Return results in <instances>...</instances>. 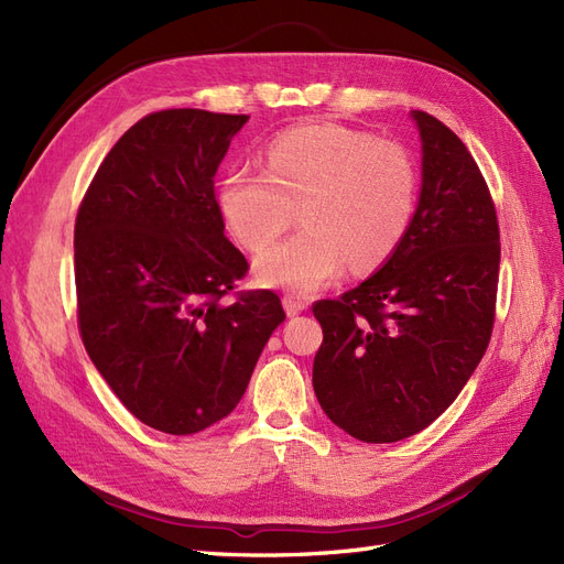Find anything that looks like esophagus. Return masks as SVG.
<instances>
[{
  "label": "esophagus",
  "instance_id": "34e87169",
  "mask_svg": "<svg viewBox=\"0 0 564 564\" xmlns=\"http://www.w3.org/2000/svg\"><path fill=\"white\" fill-rule=\"evenodd\" d=\"M282 305H284V311H286L289 317H294V315L303 313V308H305V303H303L299 296H292V294H286V296L282 299Z\"/></svg>",
  "mask_w": 564,
  "mask_h": 564
}]
</instances>
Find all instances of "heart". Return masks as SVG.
Instances as JSON below:
<instances>
[{
	"instance_id": "1",
	"label": "heart",
	"mask_w": 564,
	"mask_h": 564,
	"mask_svg": "<svg viewBox=\"0 0 564 564\" xmlns=\"http://www.w3.org/2000/svg\"><path fill=\"white\" fill-rule=\"evenodd\" d=\"M218 207L237 242L268 249L292 228L303 232L256 261L268 286L311 294L350 263L371 270L395 251L416 209V166L392 141L338 124L280 133L265 150V172L220 181Z\"/></svg>"
}]
</instances>
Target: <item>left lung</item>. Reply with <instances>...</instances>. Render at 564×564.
I'll return each instance as SVG.
<instances>
[{
	"label": "left lung",
	"mask_w": 564,
	"mask_h": 564,
	"mask_svg": "<svg viewBox=\"0 0 564 564\" xmlns=\"http://www.w3.org/2000/svg\"><path fill=\"white\" fill-rule=\"evenodd\" d=\"M421 195L379 272L313 305L322 346L313 388L338 429L373 442L416 435L464 390L489 346L499 286V220L458 135L412 110Z\"/></svg>",
	"instance_id": "8db88e82"
}]
</instances>
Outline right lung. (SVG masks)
Listing matches in <instances>:
<instances>
[{
	"mask_svg": "<svg viewBox=\"0 0 564 564\" xmlns=\"http://www.w3.org/2000/svg\"><path fill=\"white\" fill-rule=\"evenodd\" d=\"M247 115L160 110L119 139L75 220L77 324L91 362L145 425L193 435L242 400L280 296L237 292L249 263L214 176Z\"/></svg>",
	"mask_w": 564,
	"mask_h": 564,
	"instance_id": "add662e5",
	"label": "right lung"
}]
</instances>
